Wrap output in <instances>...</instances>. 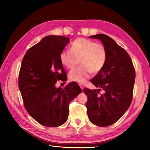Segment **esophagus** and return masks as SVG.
I'll return each mask as SVG.
<instances>
[{
	"instance_id": "1",
	"label": "esophagus",
	"mask_w": 150,
	"mask_h": 150,
	"mask_svg": "<svg viewBox=\"0 0 150 150\" xmlns=\"http://www.w3.org/2000/svg\"><path fill=\"white\" fill-rule=\"evenodd\" d=\"M79 86H80L81 89H82V90H83V89H84V86H83V84H79Z\"/></svg>"
}]
</instances>
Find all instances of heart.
<instances>
[{
	"instance_id": "1",
	"label": "heart",
	"mask_w": 150,
	"mask_h": 150,
	"mask_svg": "<svg viewBox=\"0 0 150 150\" xmlns=\"http://www.w3.org/2000/svg\"><path fill=\"white\" fill-rule=\"evenodd\" d=\"M70 50H64L61 53L62 63L68 69H72L80 63L81 66L69 73L71 81L83 83L91 74L100 72L106 64L107 51L102 44L90 39L79 38L71 45Z\"/></svg>"
}]
</instances>
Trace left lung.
<instances>
[{
    "label": "left lung",
    "instance_id": "obj_1",
    "mask_svg": "<svg viewBox=\"0 0 150 150\" xmlns=\"http://www.w3.org/2000/svg\"><path fill=\"white\" fill-rule=\"evenodd\" d=\"M99 39L107 51L106 64L91 80L96 88H84L88 97L86 104L89 121L93 124L108 126L119 120L128 110L133 99L135 70L133 62L125 50L108 35L99 34L89 37Z\"/></svg>",
    "mask_w": 150,
    "mask_h": 150
}]
</instances>
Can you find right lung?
<instances>
[{"instance_id": "right-lung-1", "label": "right lung", "mask_w": 150, "mask_h": 150, "mask_svg": "<svg viewBox=\"0 0 150 150\" xmlns=\"http://www.w3.org/2000/svg\"><path fill=\"white\" fill-rule=\"evenodd\" d=\"M69 42L64 36H46L26 52L22 61L19 88L24 107L31 117L47 127L65 123L69 103L82 92L74 81L64 89L55 86L57 80H67L60 55Z\"/></svg>"}]
</instances>
